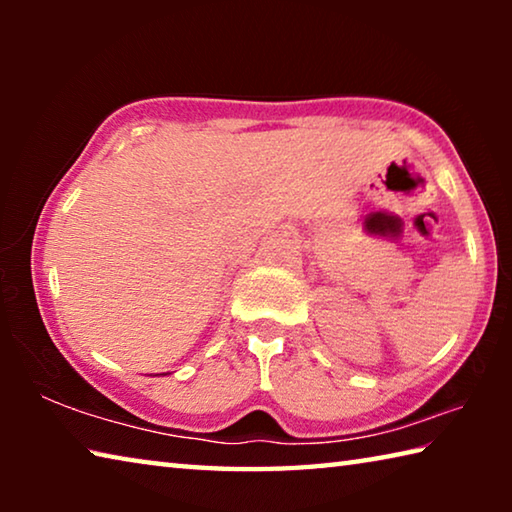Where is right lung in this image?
<instances>
[{
	"mask_svg": "<svg viewBox=\"0 0 512 512\" xmlns=\"http://www.w3.org/2000/svg\"><path fill=\"white\" fill-rule=\"evenodd\" d=\"M162 375H164V372H162Z\"/></svg>",
	"mask_w": 512,
	"mask_h": 512,
	"instance_id": "add662e5",
	"label": "right lung"
}]
</instances>
